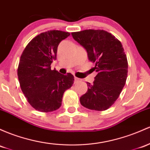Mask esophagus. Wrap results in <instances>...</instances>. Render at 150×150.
Here are the masks:
<instances>
[{
    "instance_id": "esophagus-1",
    "label": "esophagus",
    "mask_w": 150,
    "mask_h": 150,
    "mask_svg": "<svg viewBox=\"0 0 150 150\" xmlns=\"http://www.w3.org/2000/svg\"><path fill=\"white\" fill-rule=\"evenodd\" d=\"M80 81H81V79L78 78H76V77H75V83H79V82H80Z\"/></svg>"
}]
</instances>
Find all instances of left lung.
<instances>
[{"label": "left lung", "mask_w": 150, "mask_h": 150, "mask_svg": "<svg viewBox=\"0 0 150 150\" xmlns=\"http://www.w3.org/2000/svg\"><path fill=\"white\" fill-rule=\"evenodd\" d=\"M71 35L86 50L98 73L93 84L87 83L88 91L80 97V103L90 110H108L119 98L127 78V59L122 45L103 30H85Z\"/></svg>", "instance_id": "left-lung-1"}]
</instances>
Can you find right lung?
<instances>
[{"label": "right lung", "instance_id": "right-lung-1", "mask_svg": "<svg viewBox=\"0 0 150 150\" xmlns=\"http://www.w3.org/2000/svg\"><path fill=\"white\" fill-rule=\"evenodd\" d=\"M70 35L56 30L42 33L30 40L21 55L18 67L20 85L29 104L38 111L59 109L64 93L74 83L71 73L62 75L50 67L59 43Z\"/></svg>", "mask_w": 150, "mask_h": 150}]
</instances>
